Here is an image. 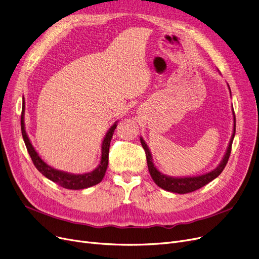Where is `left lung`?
Returning <instances> with one entry per match:
<instances>
[{"label": "left lung", "mask_w": 259, "mask_h": 259, "mask_svg": "<svg viewBox=\"0 0 259 259\" xmlns=\"http://www.w3.org/2000/svg\"><path fill=\"white\" fill-rule=\"evenodd\" d=\"M220 72V70H217ZM221 74V72H220ZM228 85V84H227ZM229 91H230V95H231V89L228 85ZM233 108V106H232ZM232 114H233V131H232V135H231V139L229 142V145L227 147V150L224 154V157L222 158L221 162L219 164L215 169L203 173L200 175H195V176H170L167 174H164L162 172H160L157 167L155 166L154 161H153V157H152V153L149 149L148 145L146 144V142L144 141V139L141 137V144L144 148V150L146 152V157H147V165H148V169L149 172H150V175L152 180L154 181V183L161 189L166 190L168 192H172V193H178V194H186V193H190L193 192L195 190L206 186L207 184H209L210 182H212L213 180H215L217 176H219L223 170L225 169L230 153H231V148H232V143L235 137V114L232 109Z\"/></svg>", "instance_id": "left-lung-1"}]
</instances>
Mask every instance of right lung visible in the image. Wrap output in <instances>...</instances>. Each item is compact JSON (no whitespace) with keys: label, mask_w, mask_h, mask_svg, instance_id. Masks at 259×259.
I'll list each match as a JSON object with an SVG mask.
<instances>
[{"label":"right lung","mask_w":259,"mask_h":259,"mask_svg":"<svg viewBox=\"0 0 259 259\" xmlns=\"http://www.w3.org/2000/svg\"><path fill=\"white\" fill-rule=\"evenodd\" d=\"M117 126V120L114 124L109 128L107 131L105 138L101 145V159L100 164L94 170L86 173H70L66 172L63 170L54 169L53 167L49 166L46 161H44L40 156L38 155L37 151L32 146L28 134L26 132L25 128V99L23 97V106H22V115H21V129H22V135L27 148L35 168L42 173L44 176L54 183H57L61 187L65 189L70 190H81L87 189L89 187L98 185L102 182L104 179L107 167H108V160H109V147H110V142L112 139L113 132Z\"/></svg>","instance_id":"obj_1"}]
</instances>
